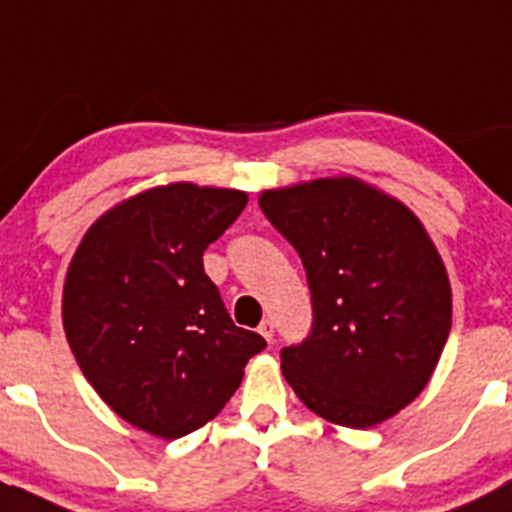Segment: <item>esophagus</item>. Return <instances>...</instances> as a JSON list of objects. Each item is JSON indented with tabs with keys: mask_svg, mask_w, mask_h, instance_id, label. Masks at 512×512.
Instances as JSON below:
<instances>
[{
	"mask_svg": "<svg viewBox=\"0 0 512 512\" xmlns=\"http://www.w3.org/2000/svg\"><path fill=\"white\" fill-rule=\"evenodd\" d=\"M259 333H261V336H264L266 341H269V343L274 341V320H271V318H266L264 323L259 325Z\"/></svg>",
	"mask_w": 512,
	"mask_h": 512,
	"instance_id": "34e87169",
	"label": "esophagus"
}]
</instances>
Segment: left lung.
<instances>
[{
  "instance_id": "left-lung-1",
  "label": "left lung",
  "mask_w": 512,
  "mask_h": 512,
  "mask_svg": "<svg viewBox=\"0 0 512 512\" xmlns=\"http://www.w3.org/2000/svg\"><path fill=\"white\" fill-rule=\"evenodd\" d=\"M269 223L300 253L312 300L282 374L312 413L372 428L431 379L451 330V287L418 217L354 176L269 189Z\"/></svg>"
}]
</instances>
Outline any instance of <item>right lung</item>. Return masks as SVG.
<instances>
[{"label": "right lung", "instance_id": "obj_1", "mask_svg": "<svg viewBox=\"0 0 512 512\" xmlns=\"http://www.w3.org/2000/svg\"><path fill=\"white\" fill-rule=\"evenodd\" d=\"M246 192L179 182L120 202L87 230L63 284L81 372L122 420L174 441L215 418L266 341L238 328L202 253Z\"/></svg>", "mask_w": 512, "mask_h": 512}]
</instances>
